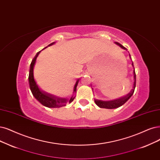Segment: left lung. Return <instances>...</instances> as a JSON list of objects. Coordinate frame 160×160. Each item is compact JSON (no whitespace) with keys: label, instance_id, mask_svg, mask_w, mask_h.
Masks as SVG:
<instances>
[{"label":"left lung","instance_id":"obj_1","mask_svg":"<svg viewBox=\"0 0 160 160\" xmlns=\"http://www.w3.org/2000/svg\"><path fill=\"white\" fill-rule=\"evenodd\" d=\"M115 43L117 44V45H119L120 47H121L122 49H125V50H127L125 47H123L119 43L115 42ZM129 56H130V58H131V55L130 54H129ZM132 65L133 66V62L132 63ZM133 73H134V82L133 84V88L131 92H130L125 96H122V97H121L118 99H113V100H109V101H103V100L94 99V101H95L96 104L98 106V107H99L100 108H105V109H111L118 108L121 107V106H122L123 104H125L128 101V100L131 98V97L132 96V94L134 93V89L136 87V73H135L134 69L133 71Z\"/></svg>","mask_w":160,"mask_h":160}]
</instances>
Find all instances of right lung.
I'll list each match as a JSON object with an SVG mask.
<instances>
[{"mask_svg":"<svg viewBox=\"0 0 160 160\" xmlns=\"http://www.w3.org/2000/svg\"><path fill=\"white\" fill-rule=\"evenodd\" d=\"M55 43V42H53L49 44L48 46L52 45ZM47 47H46L45 48H47ZM39 53V52H38L36 54V55H35V57L33 58L30 64V68H29L28 80H29V86H30V90L32 91L33 96L43 105L49 108H58L62 107V106H65L67 103H71L73 101L75 97L72 96L70 99H68L67 98H65L58 97L57 96L53 95V94L47 92L43 90L42 89H41L37 84L36 82H35L33 77V67ZM79 80L80 78L77 80L76 82L74 88V93L76 92V87L78 84Z\"/></svg>","mask_w":160,"mask_h":160,"instance_id":"right-lung-1","label":"right lung"}]
</instances>
